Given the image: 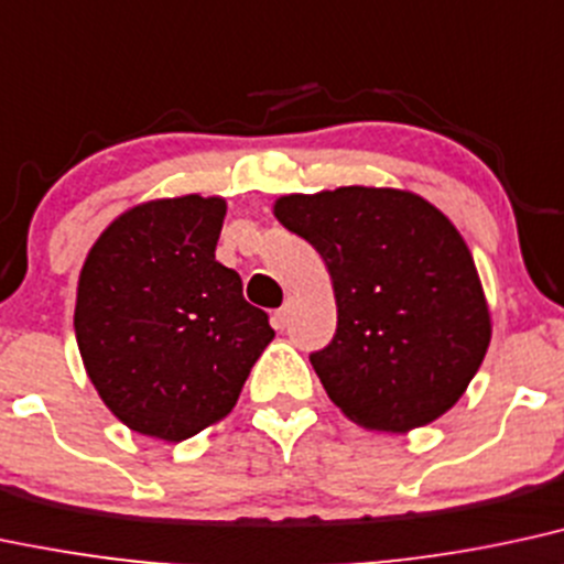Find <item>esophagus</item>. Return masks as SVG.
Instances as JSON below:
<instances>
[{
  "label": "esophagus",
  "mask_w": 564,
  "mask_h": 564,
  "mask_svg": "<svg viewBox=\"0 0 564 564\" xmlns=\"http://www.w3.org/2000/svg\"><path fill=\"white\" fill-rule=\"evenodd\" d=\"M289 317H291V302L286 300V302H283V307H278V310H275V315H273L275 328H278V330L286 328V325H289Z\"/></svg>",
  "instance_id": "1"
}]
</instances>
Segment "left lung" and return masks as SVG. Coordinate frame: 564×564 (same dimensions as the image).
<instances>
[{"instance_id": "8db88e82", "label": "left lung", "mask_w": 564, "mask_h": 564, "mask_svg": "<svg viewBox=\"0 0 564 564\" xmlns=\"http://www.w3.org/2000/svg\"><path fill=\"white\" fill-rule=\"evenodd\" d=\"M273 209L334 281L336 336L310 355L330 402L386 433L452 410L484 362L491 315L449 217L412 192L370 186L289 194Z\"/></svg>"}]
</instances>
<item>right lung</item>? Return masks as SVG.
<instances>
[{
	"instance_id": "1",
	"label": "right lung",
	"mask_w": 564,
	"mask_h": 564,
	"mask_svg": "<svg viewBox=\"0 0 564 564\" xmlns=\"http://www.w3.org/2000/svg\"><path fill=\"white\" fill-rule=\"evenodd\" d=\"M223 217L220 196L144 202L115 217L80 270V357L135 433L183 441L226 417L273 341L239 273L215 260Z\"/></svg>"
}]
</instances>
